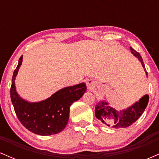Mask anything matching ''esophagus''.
<instances>
[{
	"instance_id": "34e87169",
	"label": "esophagus",
	"mask_w": 159,
	"mask_h": 159,
	"mask_svg": "<svg viewBox=\"0 0 159 159\" xmlns=\"http://www.w3.org/2000/svg\"><path fill=\"white\" fill-rule=\"evenodd\" d=\"M87 89L88 90H93V88L94 87V84H93V81H91V80H88V81H87Z\"/></svg>"
}]
</instances>
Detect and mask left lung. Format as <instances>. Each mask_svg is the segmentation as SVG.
I'll return each instance as SVG.
<instances>
[{"instance_id": "8db88e82", "label": "left lung", "mask_w": 159, "mask_h": 159, "mask_svg": "<svg viewBox=\"0 0 159 159\" xmlns=\"http://www.w3.org/2000/svg\"><path fill=\"white\" fill-rule=\"evenodd\" d=\"M130 49L133 55L140 61L143 69L145 68L143 59L139 53L134 50L132 47ZM144 71L146 72V75H147L146 69H144ZM148 102L149 96L146 94L138 102H135L127 108L117 111L111 107L107 101L101 100L98 102L95 107V115L98 120L107 126H111L114 129L126 128L130 126L143 114L148 105Z\"/></svg>"}]
</instances>
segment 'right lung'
<instances>
[{
  "label": "right lung",
  "mask_w": 159,
  "mask_h": 159,
  "mask_svg": "<svg viewBox=\"0 0 159 159\" xmlns=\"http://www.w3.org/2000/svg\"><path fill=\"white\" fill-rule=\"evenodd\" d=\"M23 56L19 60L13 72L10 97L18 119L30 132L47 136L62 132L66 126L72 104L80 99L87 90L84 83L63 87L50 97L39 102H30L24 99L16 91L15 80Z\"/></svg>",
  "instance_id": "add662e5"
}]
</instances>
